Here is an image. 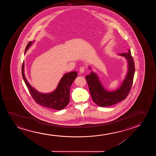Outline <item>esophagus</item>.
Instances as JSON below:
<instances>
[{
  "instance_id": "34e87169",
  "label": "esophagus",
  "mask_w": 156,
  "mask_h": 156,
  "mask_svg": "<svg viewBox=\"0 0 156 156\" xmlns=\"http://www.w3.org/2000/svg\"><path fill=\"white\" fill-rule=\"evenodd\" d=\"M85 69L83 66H82V67L80 68V69H79V72H80V73H83L85 71Z\"/></svg>"
}]
</instances>
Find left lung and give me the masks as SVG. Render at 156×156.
Wrapping results in <instances>:
<instances>
[{
	"label": "left lung",
	"instance_id": "1",
	"mask_svg": "<svg viewBox=\"0 0 156 156\" xmlns=\"http://www.w3.org/2000/svg\"><path fill=\"white\" fill-rule=\"evenodd\" d=\"M119 55L126 58L128 63V71L119 88L113 91L106 90L102 85L98 75L94 72H91L86 77L92 99L100 107H109L115 105L125 99L130 92L134 76V60L130 49L128 53L119 54ZM89 69L90 70L91 67L89 66Z\"/></svg>",
	"mask_w": 156,
	"mask_h": 156
}]
</instances>
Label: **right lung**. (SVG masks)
Segmentation results:
<instances>
[{
	"mask_svg": "<svg viewBox=\"0 0 156 156\" xmlns=\"http://www.w3.org/2000/svg\"><path fill=\"white\" fill-rule=\"evenodd\" d=\"M34 41H30L28 43L26 46L24 53H26ZM22 75L31 95L37 104L46 108L59 110L64 109L69 103L71 86L77 77V72L73 71L66 73L60 80L55 90L49 93L39 92L28 83L24 74V61L22 66Z\"/></svg>",
	"mask_w": 156,
	"mask_h": 156,
	"instance_id": "obj_1",
	"label": "right lung"
}]
</instances>
